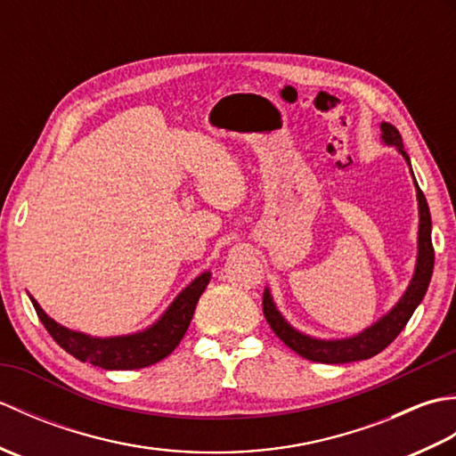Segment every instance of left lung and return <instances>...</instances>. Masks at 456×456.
I'll return each instance as SVG.
<instances>
[{"mask_svg": "<svg viewBox=\"0 0 456 456\" xmlns=\"http://www.w3.org/2000/svg\"><path fill=\"white\" fill-rule=\"evenodd\" d=\"M380 131H382L380 134L382 142L388 144V147H394L405 159V162H408L415 193H418L419 229H418V258H415L413 276L410 280L408 288H405V292L402 294V297L395 302V305L388 314L382 315L370 327L362 329L361 333H356L353 337H345V338H317V337L302 333L299 329H296L292 323H289L282 314H280V309L274 304L273 294H270L268 288H265L263 312L268 325L273 327V331L276 333L278 338H282L284 345H288L299 356L307 358V361L325 362V364H345V362H354V361H366V358L384 351V348L402 333L405 323L410 322V317L421 304V299L425 297V292H428L429 282H431L435 253H433V243H431V213H429L428 200H425L418 182H415L411 160L408 157V152L403 151L400 131L390 123H380Z\"/></svg>", "mask_w": 456, "mask_h": 456, "instance_id": "1", "label": "left lung"}]
</instances>
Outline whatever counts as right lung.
<instances>
[{
  "instance_id": "add662e5",
  "label": "right lung",
  "mask_w": 456,
  "mask_h": 456,
  "mask_svg": "<svg viewBox=\"0 0 456 456\" xmlns=\"http://www.w3.org/2000/svg\"><path fill=\"white\" fill-rule=\"evenodd\" d=\"M209 280L211 273L206 270L172 299L167 312L152 325L137 333L115 337H94L68 329L56 323L53 317H48L31 294L28 297H31L35 312L46 331L68 354L82 362L105 368V370H134V368H144L162 361L178 346L182 337L188 331L198 299L203 289L208 288Z\"/></svg>"
}]
</instances>
